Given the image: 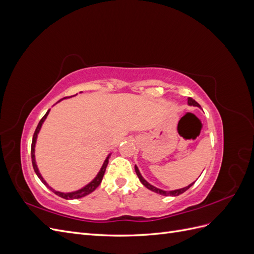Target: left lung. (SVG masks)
<instances>
[{"instance_id": "8db88e82", "label": "left lung", "mask_w": 254, "mask_h": 254, "mask_svg": "<svg viewBox=\"0 0 254 254\" xmlns=\"http://www.w3.org/2000/svg\"><path fill=\"white\" fill-rule=\"evenodd\" d=\"M188 104H189L190 106H195V107H199V108H201L200 105H199V104L195 101V99H193L191 97H189V98H188ZM134 170H135V173H136L137 177H139V179H140V181L142 182V184H143L144 187H146L148 190H152V191H155V193H158V194L163 195V196H179L180 194H182V193H184V191H186V190H188L194 184V182H193V183H190V186H188V187H186V188H183V189H179V190H160V189H158V188H156V187L151 186L150 183H148L147 181H146V180L143 178V177H142V175H141V173H140V171H139V168H137L136 165H134Z\"/></svg>"}]
</instances>
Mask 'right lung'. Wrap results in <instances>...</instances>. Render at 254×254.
Listing matches in <instances>:
<instances>
[{"label":"right lung","instance_id":"obj_1","mask_svg":"<svg viewBox=\"0 0 254 254\" xmlns=\"http://www.w3.org/2000/svg\"><path fill=\"white\" fill-rule=\"evenodd\" d=\"M64 98H67V97H64ZM60 101H61V99H60ZM60 101H59V102H60ZM49 113H50V110H48V112L44 114V117L40 120L39 124H38V126H37V128H36V130H35L34 136H33L32 149H30V153H32V163H33L34 171H35L36 175L38 176V178H39V179L42 181V183L44 184V186H47V187H48L52 191H54V193H55L57 196H59V197H61V198H64V199H78V198H81V197L87 196V195H89L90 193H92V191H93V190H96V188L99 186V184H101V182H102V180H103V177H104L105 172H106L107 165H108L109 158H110V156H111V153H110V155H108V157L106 158L105 162H104V164H103V166H102V168H101V171L98 172V174L96 175L95 178H94L93 180H92L90 183H88L86 187L81 188V189H80V190H78L71 191V193H63V191H58V190H55L54 189H52V188L49 186V184L47 183V181H45V180L43 179V177L41 176V174H40L39 170H38V166H37V164H36V159H35V146H36L37 136H38V133H39L40 129H41V127H42L43 122L45 121V119H47V117L49 115Z\"/></svg>","mask_w":254,"mask_h":254}]
</instances>
